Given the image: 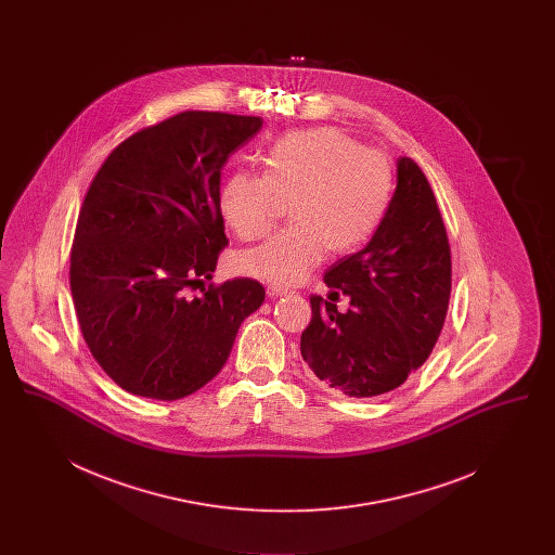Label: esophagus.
<instances>
[{
	"mask_svg": "<svg viewBox=\"0 0 555 555\" xmlns=\"http://www.w3.org/2000/svg\"><path fill=\"white\" fill-rule=\"evenodd\" d=\"M266 293H268V297H281V295H287L289 289L287 287H279V285H268Z\"/></svg>",
	"mask_w": 555,
	"mask_h": 555,
	"instance_id": "1",
	"label": "esophagus"
}]
</instances>
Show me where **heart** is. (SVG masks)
I'll return each instance as SVG.
<instances>
[{
    "instance_id": "obj_1",
    "label": "heart",
    "mask_w": 555,
    "mask_h": 555,
    "mask_svg": "<svg viewBox=\"0 0 555 555\" xmlns=\"http://www.w3.org/2000/svg\"><path fill=\"white\" fill-rule=\"evenodd\" d=\"M391 193L387 156L347 132L320 127L276 139L262 158V175H231L220 191V211L241 241H258L291 199L295 224L241 254L237 268L274 285H295L328 249H358L380 224Z\"/></svg>"
}]
</instances>
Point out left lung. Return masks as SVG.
Wrapping results in <instances>:
<instances>
[{
  "label": "left lung",
  "mask_w": 555,
  "mask_h": 555,
  "mask_svg": "<svg viewBox=\"0 0 555 555\" xmlns=\"http://www.w3.org/2000/svg\"><path fill=\"white\" fill-rule=\"evenodd\" d=\"M331 301L310 295L301 356L326 387L376 397L421 369L446 324L451 293L448 231L421 166L397 162V189L369 245L324 274ZM350 297L345 313L332 301Z\"/></svg>",
  "instance_id": "1"
}]
</instances>
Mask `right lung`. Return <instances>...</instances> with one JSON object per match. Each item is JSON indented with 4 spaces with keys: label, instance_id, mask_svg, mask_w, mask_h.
I'll return each instance as SVG.
<instances>
[{
    "label": "right lung",
    "instance_id": "obj_1",
    "mask_svg": "<svg viewBox=\"0 0 555 555\" xmlns=\"http://www.w3.org/2000/svg\"><path fill=\"white\" fill-rule=\"evenodd\" d=\"M260 116L186 109L118 143L93 177L70 247L82 339L132 396L181 399L222 370L264 301L254 279L206 285L229 245L220 170Z\"/></svg>",
    "mask_w": 555,
    "mask_h": 555
}]
</instances>
